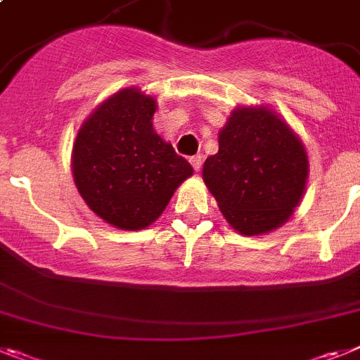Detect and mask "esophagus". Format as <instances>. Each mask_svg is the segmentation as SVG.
Wrapping results in <instances>:
<instances>
[{
    "label": "esophagus",
    "mask_w": 360,
    "mask_h": 360,
    "mask_svg": "<svg viewBox=\"0 0 360 360\" xmlns=\"http://www.w3.org/2000/svg\"><path fill=\"white\" fill-rule=\"evenodd\" d=\"M189 162H191L193 169H195L196 173H198V171L202 169V162H204V158H202L200 155H196V156H191V158H189Z\"/></svg>",
    "instance_id": "obj_1"
}]
</instances>
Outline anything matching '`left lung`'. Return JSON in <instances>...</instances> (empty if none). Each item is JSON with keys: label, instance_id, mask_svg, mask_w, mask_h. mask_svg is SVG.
<instances>
[{"label": "left lung", "instance_id": "obj_1", "mask_svg": "<svg viewBox=\"0 0 360 360\" xmlns=\"http://www.w3.org/2000/svg\"><path fill=\"white\" fill-rule=\"evenodd\" d=\"M308 155L299 136L268 107H238L205 160L204 182L235 231L262 235L293 214L306 189Z\"/></svg>", "mask_w": 360, "mask_h": 360}]
</instances>
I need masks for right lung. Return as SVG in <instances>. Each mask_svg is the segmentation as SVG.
Masks as SVG:
<instances>
[{
	"mask_svg": "<svg viewBox=\"0 0 360 360\" xmlns=\"http://www.w3.org/2000/svg\"><path fill=\"white\" fill-rule=\"evenodd\" d=\"M155 98L127 87L92 110L72 147L79 195L101 220L138 231L164 213L191 164L153 129Z\"/></svg>",
	"mask_w": 360,
	"mask_h": 360,
	"instance_id": "1",
	"label": "right lung"
}]
</instances>
